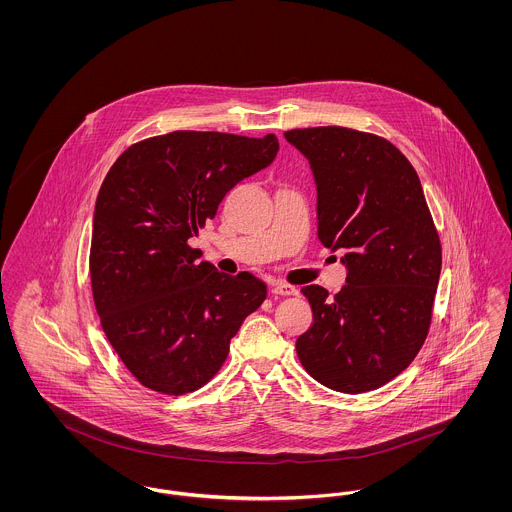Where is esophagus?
I'll list each match as a JSON object with an SVG mask.
<instances>
[{"mask_svg":"<svg viewBox=\"0 0 512 512\" xmlns=\"http://www.w3.org/2000/svg\"><path fill=\"white\" fill-rule=\"evenodd\" d=\"M271 292H273V296H296V294H298V290H296L294 286H290V284H282V282H280V284H275Z\"/></svg>","mask_w":512,"mask_h":512,"instance_id":"1","label":"esophagus"}]
</instances>
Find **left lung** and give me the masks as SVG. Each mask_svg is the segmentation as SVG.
I'll use <instances>...</instances> for the list:
<instances>
[{"label": "left lung", "mask_w": 512, "mask_h": 512, "mask_svg": "<svg viewBox=\"0 0 512 512\" xmlns=\"http://www.w3.org/2000/svg\"><path fill=\"white\" fill-rule=\"evenodd\" d=\"M312 165L317 236L343 249L347 284L302 288L314 323L298 337L306 372L329 390L364 394L401 374L421 351L442 247L417 171L392 142L343 126L284 132Z\"/></svg>", "instance_id": "obj_1"}]
</instances>
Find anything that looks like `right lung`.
<instances>
[{
    "label": "right lung",
    "mask_w": 512,
    "mask_h": 512,
    "mask_svg": "<svg viewBox=\"0 0 512 512\" xmlns=\"http://www.w3.org/2000/svg\"><path fill=\"white\" fill-rule=\"evenodd\" d=\"M276 152L275 134L177 130L132 144L109 169L95 202L91 288L109 343L142 386L202 388L265 302L263 280L218 273L189 239Z\"/></svg>",
    "instance_id": "1"
}]
</instances>
